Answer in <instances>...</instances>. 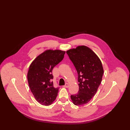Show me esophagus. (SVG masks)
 Masks as SVG:
<instances>
[{
    "label": "esophagus",
    "instance_id": "1",
    "mask_svg": "<svg viewBox=\"0 0 130 130\" xmlns=\"http://www.w3.org/2000/svg\"><path fill=\"white\" fill-rule=\"evenodd\" d=\"M63 87H65V88H68V87H69V84H68V83H66L65 84V85Z\"/></svg>",
    "mask_w": 130,
    "mask_h": 130
}]
</instances>
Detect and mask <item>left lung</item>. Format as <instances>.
I'll use <instances>...</instances> for the list:
<instances>
[{
	"mask_svg": "<svg viewBox=\"0 0 130 130\" xmlns=\"http://www.w3.org/2000/svg\"><path fill=\"white\" fill-rule=\"evenodd\" d=\"M78 72L79 86L77 94L71 95L76 105L87 103L97 91L104 72L102 63L97 54L89 47L79 46L66 51Z\"/></svg>",
	"mask_w": 130,
	"mask_h": 130,
	"instance_id": "8db88e82",
	"label": "left lung"
}]
</instances>
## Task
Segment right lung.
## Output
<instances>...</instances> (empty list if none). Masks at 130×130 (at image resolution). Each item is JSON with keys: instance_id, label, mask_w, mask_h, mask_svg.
I'll use <instances>...</instances> for the list:
<instances>
[{"instance_id": "1", "label": "right lung", "mask_w": 130, "mask_h": 130, "mask_svg": "<svg viewBox=\"0 0 130 130\" xmlns=\"http://www.w3.org/2000/svg\"><path fill=\"white\" fill-rule=\"evenodd\" d=\"M65 51L47 50L31 63L27 73L29 87L35 100L43 105H49L56 99L59 88L53 87L52 70L64 58Z\"/></svg>"}]
</instances>
